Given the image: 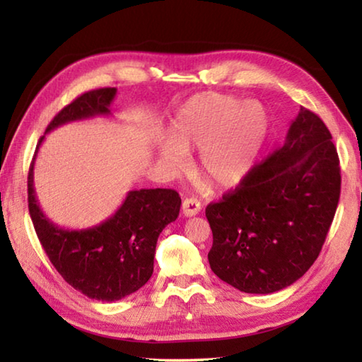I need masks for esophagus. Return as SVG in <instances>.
I'll return each mask as SVG.
<instances>
[{
	"label": "esophagus",
	"instance_id": "34e87169",
	"mask_svg": "<svg viewBox=\"0 0 362 362\" xmlns=\"http://www.w3.org/2000/svg\"><path fill=\"white\" fill-rule=\"evenodd\" d=\"M182 211L185 217H193L201 211V203L196 198H187L182 204Z\"/></svg>",
	"mask_w": 362,
	"mask_h": 362
}]
</instances>
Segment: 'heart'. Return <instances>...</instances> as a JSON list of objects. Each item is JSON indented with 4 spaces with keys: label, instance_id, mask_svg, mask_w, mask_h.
<instances>
[{
    "label": "heart",
    "instance_id": "b5f03b06",
    "mask_svg": "<svg viewBox=\"0 0 362 362\" xmlns=\"http://www.w3.org/2000/svg\"><path fill=\"white\" fill-rule=\"evenodd\" d=\"M268 134V116L257 102L203 93L183 105L169 127V142L158 148L159 159L170 168L185 161V153L198 151L196 169L216 189H230L246 179L259 158Z\"/></svg>",
    "mask_w": 362,
    "mask_h": 362
}]
</instances>
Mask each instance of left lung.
<instances>
[{"label":"left lung","instance_id":"left-lung-1","mask_svg":"<svg viewBox=\"0 0 362 362\" xmlns=\"http://www.w3.org/2000/svg\"><path fill=\"white\" fill-rule=\"evenodd\" d=\"M340 183L332 136L320 116L302 107L284 145L206 207L212 272L247 293H272L296 283L321 252Z\"/></svg>","mask_w":362,"mask_h":362}]
</instances>
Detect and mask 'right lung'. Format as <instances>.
<instances>
[{
	"mask_svg": "<svg viewBox=\"0 0 362 362\" xmlns=\"http://www.w3.org/2000/svg\"><path fill=\"white\" fill-rule=\"evenodd\" d=\"M115 95V88L81 94L54 116L46 134L66 122L112 115ZM42 140L45 136L36 145L35 158ZM35 158L28 170V211L41 246L60 276L84 296L102 302H116L145 286L153 274L159 233L179 216V193L169 188L132 189L105 222L65 230L52 223L36 201Z\"/></svg>",
	"mask_w": 362,
	"mask_h": 362,
	"instance_id": "add662e5",
	"label": "right lung"
}]
</instances>
